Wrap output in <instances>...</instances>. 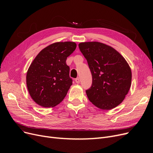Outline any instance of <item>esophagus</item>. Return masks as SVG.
<instances>
[{
    "instance_id": "obj_1",
    "label": "esophagus",
    "mask_w": 153,
    "mask_h": 153,
    "mask_svg": "<svg viewBox=\"0 0 153 153\" xmlns=\"http://www.w3.org/2000/svg\"><path fill=\"white\" fill-rule=\"evenodd\" d=\"M75 82H76V83H77V84H79V83L80 82V78H76V79H75Z\"/></svg>"
}]
</instances>
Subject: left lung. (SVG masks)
<instances>
[{
    "mask_svg": "<svg viewBox=\"0 0 153 153\" xmlns=\"http://www.w3.org/2000/svg\"><path fill=\"white\" fill-rule=\"evenodd\" d=\"M86 59L92 82L85 91L89 101L97 107L110 110L122 103L130 89L131 71L117 51L100 42L78 45Z\"/></svg>",
    "mask_w": 153,
    "mask_h": 153,
    "instance_id": "left-lung-1",
    "label": "left lung"
}]
</instances>
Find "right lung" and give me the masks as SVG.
<instances>
[{"mask_svg":"<svg viewBox=\"0 0 153 153\" xmlns=\"http://www.w3.org/2000/svg\"><path fill=\"white\" fill-rule=\"evenodd\" d=\"M76 47L74 42H57L43 49L31 63L26 82L35 102L45 108L53 107L65 98L72 85L66 59Z\"/></svg>","mask_w":153,"mask_h":153,"instance_id":"add662e5","label":"right lung"}]
</instances>
